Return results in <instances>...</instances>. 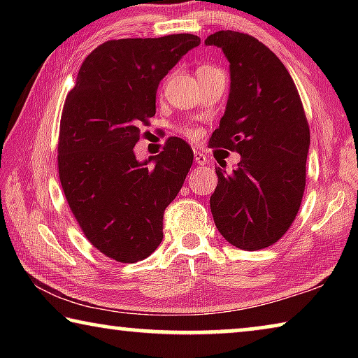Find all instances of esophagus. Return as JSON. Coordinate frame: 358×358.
Masks as SVG:
<instances>
[{
  "mask_svg": "<svg viewBox=\"0 0 358 358\" xmlns=\"http://www.w3.org/2000/svg\"><path fill=\"white\" fill-rule=\"evenodd\" d=\"M194 159H196V162L197 164H201V166H205V164H208V157L205 156L202 151H194Z\"/></svg>",
  "mask_w": 358,
  "mask_h": 358,
  "instance_id": "obj_1",
  "label": "esophagus"
}]
</instances>
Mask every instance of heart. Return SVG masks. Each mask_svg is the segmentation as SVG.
I'll list each match as a JSON object with an SVG mask.
<instances>
[{
  "mask_svg": "<svg viewBox=\"0 0 358 358\" xmlns=\"http://www.w3.org/2000/svg\"><path fill=\"white\" fill-rule=\"evenodd\" d=\"M185 134L189 138H197L199 137V131L196 128H186Z\"/></svg>",
  "mask_w": 358,
  "mask_h": 358,
  "instance_id": "obj_1",
  "label": "heart"
}]
</instances>
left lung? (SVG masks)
Listing matches in <instances>:
<instances>
[{
    "mask_svg": "<svg viewBox=\"0 0 358 358\" xmlns=\"http://www.w3.org/2000/svg\"><path fill=\"white\" fill-rule=\"evenodd\" d=\"M205 44L222 48L230 63L226 112L210 147L241 155L230 175L216 169L211 215L230 245L264 250L287 232L300 210L310 148L305 108L286 66L259 39L227 29Z\"/></svg>",
    "mask_w": 358,
    "mask_h": 358,
    "instance_id": "8db88e82",
    "label": "left lung"
}]
</instances>
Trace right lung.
I'll return each mask as SVG.
<instances>
[{"instance_id": "right-lung-1", "label": "right lung", "mask_w": 358, "mask_h": 358, "mask_svg": "<svg viewBox=\"0 0 358 358\" xmlns=\"http://www.w3.org/2000/svg\"><path fill=\"white\" fill-rule=\"evenodd\" d=\"M199 44L186 33L107 41L85 58L66 96L59 181L85 237L117 262H138L159 246L164 211L192 166V150L180 137H169L145 162L134 147L156 113L157 85Z\"/></svg>"}]
</instances>
